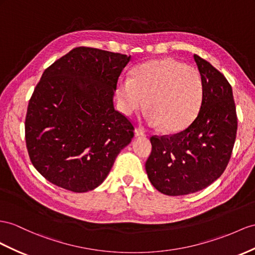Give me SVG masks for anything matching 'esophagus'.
Instances as JSON below:
<instances>
[{
  "instance_id": "1",
  "label": "esophagus",
  "mask_w": 255,
  "mask_h": 255,
  "mask_svg": "<svg viewBox=\"0 0 255 255\" xmlns=\"http://www.w3.org/2000/svg\"><path fill=\"white\" fill-rule=\"evenodd\" d=\"M134 135L136 136V138H143V136H146V134L142 131V130H140V129H135L134 130Z\"/></svg>"
}]
</instances>
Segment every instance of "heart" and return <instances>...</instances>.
Masks as SVG:
<instances>
[{"mask_svg": "<svg viewBox=\"0 0 255 255\" xmlns=\"http://www.w3.org/2000/svg\"><path fill=\"white\" fill-rule=\"evenodd\" d=\"M117 98L126 115L144 109L146 99L148 125L178 132L197 116L204 99V83L193 67L162 58L138 65L131 78L120 80Z\"/></svg>", "mask_w": 255, "mask_h": 255, "instance_id": "b5f03b06", "label": "heart"}]
</instances>
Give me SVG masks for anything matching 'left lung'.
Returning <instances> with one entry per match:
<instances>
[{
  "mask_svg": "<svg viewBox=\"0 0 255 255\" xmlns=\"http://www.w3.org/2000/svg\"><path fill=\"white\" fill-rule=\"evenodd\" d=\"M204 83L197 117L183 131L152 136L145 170L156 190L168 196L196 193L212 184L230 161L237 133L233 89L225 76L194 55Z\"/></svg>",
  "mask_w": 255,
  "mask_h": 255,
  "instance_id": "left-lung-1",
  "label": "left lung"
}]
</instances>
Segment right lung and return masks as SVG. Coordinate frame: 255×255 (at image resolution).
I'll use <instances>...</instances> for the list:
<instances>
[{
	"instance_id": "obj_1",
	"label": "right lung",
	"mask_w": 255,
	"mask_h": 255,
	"mask_svg": "<svg viewBox=\"0 0 255 255\" xmlns=\"http://www.w3.org/2000/svg\"><path fill=\"white\" fill-rule=\"evenodd\" d=\"M131 56L77 47L44 71L29 101L25 142L32 164L65 190L106 180L133 126L114 109L117 81Z\"/></svg>"
}]
</instances>
